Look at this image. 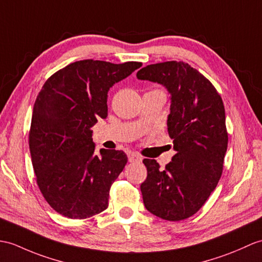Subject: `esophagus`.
I'll return each instance as SVG.
<instances>
[{"label":"esophagus","mask_w":262,"mask_h":262,"mask_svg":"<svg viewBox=\"0 0 262 262\" xmlns=\"http://www.w3.org/2000/svg\"><path fill=\"white\" fill-rule=\"evenodd\" d=\"M128 160L130 163H134V162H142V156L137 154V153H134V151H128Z\"/></svg>","instance_id":"esophagus-1"}]
</instances>
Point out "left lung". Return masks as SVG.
<instances>
[{
  "label": "left lung",
  "mask_w": 262,
  "mask_h": 262,
  "mask_svg": "<svg viewBox=\"0 0 262 262\" xmlns=\"http://www.w3.org/2000/svg\"><path fill=\"white\" fill-rule=\"evenodd\" d=\"M137 78L163 84L171 95L168 135L176 154L165 169L145 159L141 185L145 208L167 221L195 214L220 180L228 147L223 101L208 79L183 61L149 64Z\"/></svg>",
  "instance_id": "obj_1"
}]
</instances>
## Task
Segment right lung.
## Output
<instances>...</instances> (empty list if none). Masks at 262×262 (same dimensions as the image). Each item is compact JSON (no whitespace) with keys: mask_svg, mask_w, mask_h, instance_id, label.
Segmentation results:
<instances>
[{"mask_svg":"<svg viewBox=\"0 0 262 262\" xmlns=\"http://www.w3.org/2000/svg\"><path fill=\"white\" fill-rule=\"evenodd\" d=\"M142 62L80 60L53 74L34 102L29 146L36 183L58 213L87 219L107 209L109 190L123 171V150L95 154L93 127L107 117L108 91Z\"/></svg>","mask_w":262,"mask_h":262,"instance_id":"1","label":"right lung"}]
</instances>
